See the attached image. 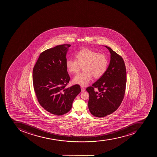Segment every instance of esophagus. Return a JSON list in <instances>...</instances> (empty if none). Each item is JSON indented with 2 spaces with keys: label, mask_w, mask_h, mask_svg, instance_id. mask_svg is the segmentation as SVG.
<instances>
[{
  "label": "esophagus",
  "mask_w": 157,
  "mask_h": 157,
  "mask_svg": "<svg viewBox=\"0 0 157 157\" xmlns=\"http://www.w3.org/2000/svg\"><path fill=\"white\" fill-rule=\"evenodd\" d=\"M81 90H82V92L85 91V88L84 87H81Z\"/></svg>",
  "instance_id": "34e87169"
}]
</instances>
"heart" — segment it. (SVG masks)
<instances>
[{
	"label": "heart",
	"instance_id": "obj_1",
	"mask_svg": "<svg viewBox=\"0 0 157 157\" xmlns=\"http://www.w3.org/2000/svg\"><path fill=\"white\" fill-rule=\"evenodd\" d=\"M75 58L76 60L69 58L66 61V67L71 74H78L82 67L84 70L73 78L75 84L86 86L91 80L92 76L99 78L105 74L108 69V57L102 53L85 48L78 52Z\"/></svg>",
	"mask_w": 157,
	"mask_h": 157
}]
</instances>
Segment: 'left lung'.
<instances>
[{
  "label": "left lung",
  "instance_id": "1",
  "mask_svg": "<svg viewBox=\"0 0 157 157\" xmlns=\"http://www.w3.org/2000/svg\"><path fill=\"white\" fill-rule=\"evenodd\" d=\"M105 47L110 53L109 67L105 74L92 86L86 88L89 94V111L98 117L109 115L117 109L124 97L127 82L123 58L109 47Z\"/></svg>",
  "mask_w": 157,
  "mask_h": 157
}]
</instances>
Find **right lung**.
Segmentation results:
<instances>
[{"instance_id": "right-lung-1", "label": "right lung", "mask_w": 157, "mask_h": 157, "mask_svg": "<svg viewBox=\"0 0 157 157\" xmlns=\"http://www.w3.org/2000/svg\"><path fill=\"white\" fill-rule=\"evenodd\" d=\"M70 44H61L40 55L33 70L34 89L40 105L56 115L67 113L81 91L78 84L66 87L70 80L66 67Z\"/></svg>"}]
</instances>
